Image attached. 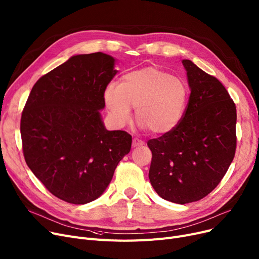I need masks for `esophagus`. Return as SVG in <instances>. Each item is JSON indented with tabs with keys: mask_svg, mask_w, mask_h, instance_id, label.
<instances>
[{
	"mask_svg": "<svg viewBox=\"0 0 259 259\" xmlns=\"http://www.w3.org/2000/svg\"><path fill=\"white\" fill-rule=\"evenodd\" d=\"M143 145H145V143H144L143 141H141V140H139V139H133V141H132V147H133V148L141 147V146H143Z\"/></svg>",
	"mask_w": 259,
	"mask_h": 259,
	"instance_id": "34e87169",
	"label": "esophagus"
}]
</instances>
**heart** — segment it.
Returning <instances> with one entry per match:
<instances>
[{"mask_svg":"<svg viewBox=\"0 0 259 259\" xmlns=\"http://www.w3.org/2000/svg\"><path fill=\"white\" fill-rule=\"evenodd\" d=\"M105 104L117 126L131 119V107L141 127L156 135L171 132L184 115L188 88L185 81L156 67H146L122 75L120 84L105 90Z\"/></svg>","mask_w":259,"mask_h":259,"instance_id":"obj_1","label":"heart"}]
</instances>
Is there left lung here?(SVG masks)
I'll list each match as a JSON object with an SVG mask.
<instances>
[{
  "label": "left lung",
  "instance_id": "left-lung-1",
  "mask_svg": "<svg viewBox=\"0 0 259 259\" xmlns=\"http://www.w3.org/2000/svg\"><path fill=\"white\" fill-rule=\"evenodd\" d=\"M190 98L180 124L147 144L149 180L166 200L185 205L221 183L236 149V107L224 85L192 61L183 60Z\"/></svg>",
  "mask_w": 259,
  "mask_h": 259
}]
</instances>
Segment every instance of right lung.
I'll use <instances>...</instances> for the list:
<instances>
[{"instance_id":"obj_1","label":"right lung","mask_w":259,"mask_h":259,"mask_svg":"<svg viewBox=\"0 0 259 259\" xmlns=\"http://www.w3.org/2000/svg\"><path fill=\"white\" fill-rule=\"evenodd\" d=\"M114 64L103 52L71 57L36 81L22 112L27 166L50 193L74 205L100 197L131 149V135L108 131L100 112Z\"/></svg>"}]
</instances>
